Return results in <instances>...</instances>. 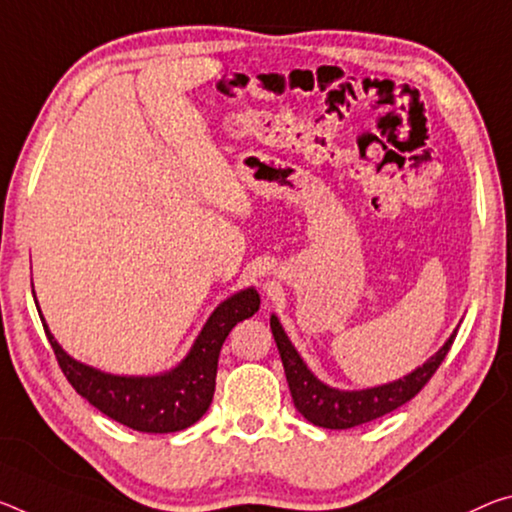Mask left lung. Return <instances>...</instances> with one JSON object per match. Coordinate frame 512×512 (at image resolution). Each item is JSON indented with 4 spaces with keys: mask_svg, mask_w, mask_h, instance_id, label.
I'll use <instances>...</instances> for the list:
<instances>
[{
    "mask_svg": "<svg viewBox=\"0 0 512 512\" xmlns=\"http://www.w3.org/2000/svg\"><path fill=\"white\" fill-rule=\"evenodd\" d=\"M271 330L278 344L282 367H285V376L289 383L291 399H294L296 410L314 426L332 428V431H344V428H353L360 424H367L389 412L401 408L403 403L424 389L433 373L440 367L442 360L449 353V348L456 339V332L446 339V344L437 351L424 367L415 369L408 376H403L394 383L358 389V392H342V389L323 385L314 373L307 369V364L300 358L298 351L291 346L287 332L282 330L278 316H271Z\"/></svg>",
    "mask_w": 512,
    "mask_h": 512,
    "instance_id": "left-lung-1",
    "label": "left lung"
}]
</instances>
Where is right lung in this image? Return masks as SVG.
<instances>
[{
	"mask_svg": "<svg viewBox=\"0 0 512 512\" xmlns=\"http://www.w3.org/2000/svg\"><path fill=\"white\" fill-rule=\"evenodd\" d=\"M259 310V294L243 289L209 316L189 355L161 376H111L72 360L43 321L56 362L79 396L102 415L141 433H177L196 424L214 399L218 353L239 321Z\"/></svg>",
	"mask_w": 512,
	"mask_h": 512,
	"instance_id": "add662e5",
	"label": "right lung"
}]
</instances>
